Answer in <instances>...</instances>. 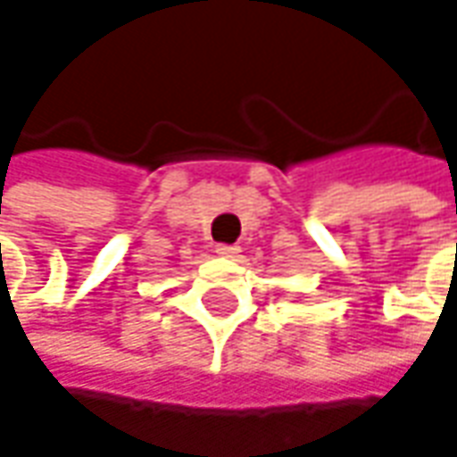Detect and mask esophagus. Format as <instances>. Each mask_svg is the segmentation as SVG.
<instances>
[{"mask_svg":"<svg viewBox=\"0 0 457 457\" xmlns=\"http://www.w3.org/2000/svg\"><path fill=\"white\" fill-rule=\"evenodd\" d=\"M238 246H236V244H219V246H216V253H219V256H223V259H236V256H238Z\"/></svg>","mask_w":457,"mask_h":457,"instance_id":"1","label":"esophagus"}]
</instances>
